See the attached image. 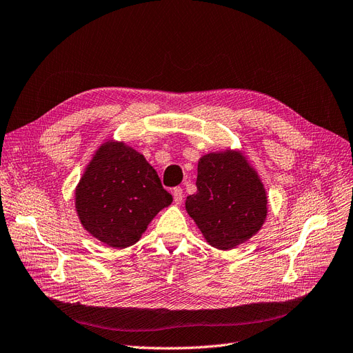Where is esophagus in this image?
<instances>
[{
	"label": "esophagus",
	"instance_id": "34e87169",
	"mask_svg": "<svg viewBox=\"0 0 353 353\" xmlns=\"http://www.w3.org/2000/svg\"><path fill=\"white\" fill-rule=\"evenodd\" d=\"M173 198H174V202L177 205L181 203V201H183V189H181V188H174L173 189Z\"/></svg>",
	"mask_w": 353,
	"mask_h": 353
}]
</instances>
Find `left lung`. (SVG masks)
I'll return each instance as SVG.
<instances>
[{"mask_svg":"<svg viewBox=\"0 0 353 353\" xmlns=\"http://www.w3.org/2000/svg\"><path fill=\"white\" fill-rule=\"evenodd\" d=\"M196 188L186 198V211L216 249H232L262 227L268 212L266 192L241 154L202 157Z\"/></svg>","mask_w":353,"mask_h":353,"instance_id":"obj_1","label":"left lung"}]
</instances>
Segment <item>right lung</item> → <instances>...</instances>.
<instances>
[{
  "label": "right lung",
  "instance_id": "1",
  "mask_svg": "<svg viewBox=\"0 0 353 353\" xmlns=\"http://www.w3.org/2000/svg\"><path fill=\"white\" fill-rule=\"evenodd\" d=\"M172 201L143 155L116 142L104 143L97 151L75 192L84 228L116 249L135 244L151 219Z\"/></svg>",
  "mask_w": 353,
  "mask_h": 353
}]
</instances>
